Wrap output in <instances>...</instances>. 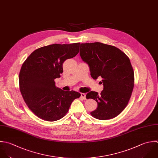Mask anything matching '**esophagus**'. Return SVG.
<instances>
[{
    "instance_id": "obj_1",
    "label": "esophagus",
    "mask_w": 158,
    "mask_h": 158,
    "mask_svg": "<svg viewBox=\"0 0 158 158\" xmlns=\"http://www.w3.org/2000/svg\"><path fill=\"white\" fill-rule=\"evenodd\" d=\"M81 98L83 100H85L86 99V97H85V94L84 93H81Z\"/></svg>"
}]
</instances>
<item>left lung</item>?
Here are the masks:
<instances>
[{
  "label": "left lung",
  "mask_w": 158,
  "mask_h": 158,
  "mask_svg": "<svg viewBox=\"0 0 158 158\" xmlns=\"http://www.w3.org/2000/svg\"><path fill=\"white\" fill-rule=\"evenodd\" d=\"M80 56L88 64L92 77L102 78L101 94L91 91L86 95L98 105L91 115L100 120L115 118L127 105L134 89V73L129 58L117 47L100 42L81 44Z\"/></svg>",
  "instance_id": "1"
}]
</instances>
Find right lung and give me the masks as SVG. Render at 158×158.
I'll list each match as a JSON object with an SVG mask.
<instances>
[{"label":"right lung","instance_id":"obj_1","mask_svg":"<svg viewBox=\"0 0 158 158\" xmlns=\"http://www.w3.org/2000/svg\"><path fill=\"white\" fill-rule=\"evenodd\" d=\"M80 43L54 44L34 50L23 63L19 74V89L29 108L39 118L48 121L60 119L81 94L64 91L56 87L54 79L60 77L63 63L74 57Z\"/></svg>","mask_w":158,"mask_h":158}]
</instances>
